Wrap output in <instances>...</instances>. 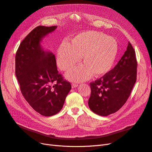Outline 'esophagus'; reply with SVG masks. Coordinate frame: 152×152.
Returning <instances> with one entry per match:
<instances>
[{
    "mask_svg": "<svg viewBox=\"0 0 152 152\" xmlns=\"http://www.w3.org/2000/svg\"><path fill=\"white\" fill-rule=\"evenodd\" d=\"M72 88H74V87H76L78 86V84L76 83V82H72Z\"/></svg>",
    "mask_w": 152,
    "mask_h": 152,
    "instance_id": "1",
    "label": "esophagus"
}]
</instances>
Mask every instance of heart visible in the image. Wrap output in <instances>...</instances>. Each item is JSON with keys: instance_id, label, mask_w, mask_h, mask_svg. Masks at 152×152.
<instances>
[{"instance_id": "obj_1", "label": "heart", "mask_w": 152, "mask_h": 152, "mask_svg": "<svg viewBox=\"0 0 152 152\" xmlns=\"http://www.w3.org/2000/svg\"><path fill=\"white\" fill-rule=\"evenodd\" d=\"M118 52L117 40L103 32L86 31L75 36L66 44L59 46L57 60L63 71L70 70L79 62L81 65L69 72L68 79L84 80L93 74L100 77L112 68Z\"/></svg>"}]
</instances>
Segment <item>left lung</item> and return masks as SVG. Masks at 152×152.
Returning a JSON list of instances; mask_svg holds the SVG:
<instances>
[{
	"mask_svg": "<svg viewBox=\"0 0 152 152\" xmlns=\"http://www.w3.org/2000/svg\"><path fill=\"white\" fill-rule=\"evenodd\" d=\"M135 50L129 42L127 50L113 69L90 83V109L101 116L115 113L129 97L137 77Z\"/></svg>",
	"mask_w": 152,
	"mask_h": 152,
	"instance_id": "8db88e82",
	"label": "left lung"
}]
</instances>
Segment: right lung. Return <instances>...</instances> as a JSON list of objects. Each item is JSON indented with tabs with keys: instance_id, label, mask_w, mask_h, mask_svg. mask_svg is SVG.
I'll return each instance as SVG.
<instances>
[{
	"instance_id": "add662e5",
	"label": "right lung",
	"mask_w": 152,
	"mask_h": 152,
	"mask_svg": "<svg viewBox=\"0 0 152 152\" xmlns=\"http://www.w3.org/2000/svg\"><path fill=\"white\" fill-rule=\"evenodd\" d=\"M56 28L37 26L22 40L15 58V74L23 96L34 110L45 117L60 111L72 88L58 73L54 55L40 48L42 38Z\"/></svg>"
}]
</instances>
